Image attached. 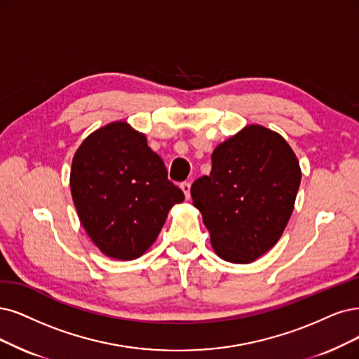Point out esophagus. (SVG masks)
I'll return each mask as SVG.
<instances>
[{"mask_svg":"<svg viewBox=\"0 0 359 359\" xmlns=\"http://www.w3.org/2000/svg\"><path fill=\"white\" fill-rule=\"evenodd\" d=\"M180 188H182L184 196H187V200H189V198H191V183L183 182V183H180Z\"/></svg>","mask_w":359,"mask_h":359,"instance_id":"34e87169","label":"esophagus"}]
</instances>
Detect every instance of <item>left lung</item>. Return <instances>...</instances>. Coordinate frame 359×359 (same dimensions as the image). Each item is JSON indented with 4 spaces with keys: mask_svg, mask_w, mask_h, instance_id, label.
Listing matches in <instances>:
<instances>
[{
    "mask_svg": "<svg viewBox=\"0 0 359 359\" xmlns=\"http://www.w3.org/2000/svg\"><path fill=\"white\" fill-rule=\"evenodd\" d=\"M300 180L296 154L266 127L247 126L220 143L210 175L191 188L216 255L244 264L268 253L293 213Z\"/></svg>",
    "mask_w": 359,
    "mask_h": 359,
    "instance_id": "obj_1",
    "label": "left lung"
}]
</instances>
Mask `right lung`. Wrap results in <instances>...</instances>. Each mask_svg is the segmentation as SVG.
Returning a JSON list of instances; mask_svg holds the SVG:
<instances>
[{"label":"right lung","instance_id":"right-lung-1","mask_svg":"<svg viewBox=\"0 0 359 359\" xmlns=\"http://www.w3.org/2000/svg\"><path fill=\"white\" fill-rule=\"evenodd\" d=\"M71 194L90 240L118 260L140 257L184 200L143 133L126 121L96 130L76 149Z\"/></svg>","mask_w":359,"mask_h":359}]
</instances>
